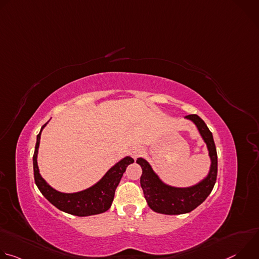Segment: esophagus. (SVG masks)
<instances>
[{
    "instance_id": "esophagus-1",
    "label": "esophagus",
    "mask_w": 259,
    "mask_h": 259,
    "mask_svg": "<svg viewBox=\"0 0 259 259\" xmlns=\"http://www.w3.org/2000/svg\"><path fill=\"white\" fill-rule=\"evenodd\" d=\"M143 153V147L140 145H133L129 150V154L133 159H137Z\"/></svg>"
}]
</instances>
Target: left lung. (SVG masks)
Returning <instances> with one entry per match:
<instances>
[{"mask_svg":"<svg viewBox=\"0 0 259 259\" xmlns=\"http://www.w3.org/2000/svg\"><path fill=\"white\" fill-rule=\"evenodd\" d=\"M186 118L196 124L200 134L207 144L211 159L210 172L205 179L194 187L186 189L173 188L163 183L158 175L153 171L151 165L144 159L138 158L136 163L139 164L142 169L140 186L142 188L144 198L150 208L158 213L178 215L193 211L206 200L216 182L217 153L213 135L205 122L198 115H189Z\"/></svg>","mask_w":259,"mask_h":259,"instance_id":"left-lung-1","label":"left lung"}]
</instances>
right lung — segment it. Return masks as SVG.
<instances>
[{"mask_svg": "<svg viewBox=\"0 0 259 259\" xmlns=\"http://www.w3.org/2000/svg\"><path fill=\"white\" fill-rule=\"evenodd\" d=\"M47 123L42 126L40 133L36 135V143L32 157L33 176L36 187L52 205L68 214L76 216H89L107 211L114 201L116 189L126 171V168L128 165L132 164L134 160L131 157L124 158L110 168L93 187L83 192L73 194L59 193L52 189L42 178L39 172L38 163H36L41 133Z\"/></svg>", "mask_w": 259, "mask_h": 259, "instance_id": "add662e5", "label": "right lung"}]
</instances>
